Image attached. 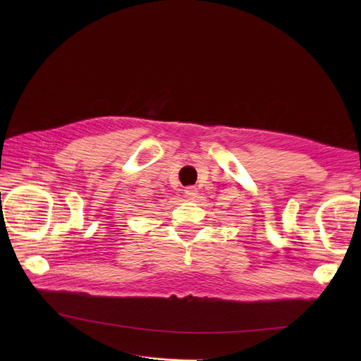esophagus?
<instances>
[{
	"instance_id": "obj_1",
	"label": "esophagus",
	"mask_w": 361,
	"mask_h": 361,
	"mask_svg": "<svg viewBox=\"0 0 361 361\" xmlns=\"http://www.w3.org/2000/svg\"><path fill=\"white\" fill-rule=\"evenodd\" d=\"M183 194H185V197L192 200V199L195 197V195H197V188L192 187V185H191V187H187V188L183 190Z\"/></svg>"
}]
</instances>
